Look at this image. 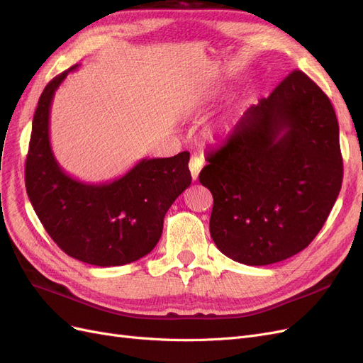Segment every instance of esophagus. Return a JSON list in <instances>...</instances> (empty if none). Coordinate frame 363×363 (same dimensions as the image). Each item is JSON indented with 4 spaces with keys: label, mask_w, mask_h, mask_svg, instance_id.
I'll return each instance as SVG.
<instances>
[{
    "label": "esophagus",
    "mask_w": 363,
    "mask_h": 363,
    "mask_svg": "<svg viewBox=\"0 0 363 363\" xmlns=\"http://www.w3.org/2000/svg\"><path fill=\"white\" fill-rule=\"evenodd\" d=\"M203 167V160L201 157L199 155H191V160H190V170H191V177H193V181H197L199 178V173Z\"/></svg>",
    "instance_id": "esophagus-1"
}]
</instances>
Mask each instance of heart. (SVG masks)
Returning <instances> with one entry per match:
<instances>
[{
	"label": "heart",
	"instance_id": "heart-1",
	"mask_svg": "<svg viewBox=\"0 0 363 363\" xmlns=\"http://www.w3.org/2000/svg\"><path fill=\"white\" fill-rule=\"evenodd\" d=\"M228 130H230L228 124H227V123H220V124L218 125V128L215 129L213 135H215V136H223V135H225Z\"/></svg>",
	"mask_w": 363,
	"mask_h": 363
}]
</instances>
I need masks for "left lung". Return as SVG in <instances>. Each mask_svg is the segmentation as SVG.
Returning <instances> with one entry per match:
<instances>
[{
	"label": "left lung",
	"mask_w": 363,
	"mask_h": 363,
	"mask_svg": "<svg viewBox=\"0 0 363 363\" xmlns=\"http://www.w3.org/2000/svg\"><path fill=\"white\" fill-rule=\"evenodd\" d=\"M206 160L199 181L213 196L216 247L246 265L294 257L316 238L341 190L334 106L295 69L247 109Z\"/></svg>",
	"instance_id": "left-lung-1"
}]
</instances>
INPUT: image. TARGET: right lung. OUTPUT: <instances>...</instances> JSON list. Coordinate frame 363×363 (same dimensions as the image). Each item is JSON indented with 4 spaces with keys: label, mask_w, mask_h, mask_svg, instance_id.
I'll list each match as a JSON object with an SVG mask.
<instances>
[{
    "label": "right lung",
    "mask_w": 363,
    "mask_h": 363,
    "mask_svg": "<svg viewBox=\"0 0 363 363\" xmlns=\"http://www.w3.org/2000/svg\"><path fill=\"white\" fill-rule=\"evenodd\" d=\"M78 65L55 77L41 93L25 166L28 197L43 227L67 255L98 267L133 262L162 238L172 203L191 184L190 152L143 159L125 175L86 184L62 170L49 136L55 91Z\"/></svg>",
    "instance_id": "right-lung-1"
}]
</instances>
